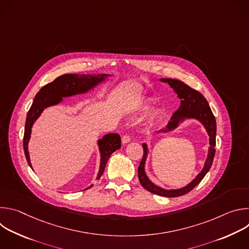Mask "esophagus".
<instances>
[{
	"instance_id": "34e87169",
	"label": "esophagus",
	"mask_w": 249,
	"mask_h": 249,
	"mask_svg": "<svg viewBox=\"0 0 249 249\" xmlns=\"http://www.w3.org/2000/svg\"><path fill=\"white\" fill-rule=\"evenodd\" d=\"M130 142V137L128 134H125L123 137H122V143L125 145V144H128Z\"/></svg>"
}]
</instances>
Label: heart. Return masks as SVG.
<instances>
[{
    "label": "heart",
    "instance_id": "heart-1",
    "mask_svg": "<svg viewBox=\"0 0 249 249\" xmlns=\"http://www.w3.org/2000/svg\"><path fill=\"white\" fill-rule=\"evenodd\" d=\"M150 107H151V102H150V100H149V99H143V100L141 101V103H140V105H139V111H140V112H145V111H147L148 109H150ZM158 115H159L158 111H153V112H151V113L149 114V116H148V121H149V122H153V121L158 117Z\"/></svg>",
    "mask_w": 249,
    "mask_h": 249
}]
</instances>
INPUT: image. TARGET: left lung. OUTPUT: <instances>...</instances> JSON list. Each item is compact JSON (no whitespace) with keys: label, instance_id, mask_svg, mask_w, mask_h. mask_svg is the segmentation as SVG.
I'll list each match as a JSON object with an SVG mask.
<instances>
[{"label":"left lung","instance_id":"obj_1","mask_svg":"<svg viewBox=\"0 0 249 249\" xmlns=\"http://www.w3.org/2000/svg\"><path fill=\"white\" fill-rule=\"evenodd\" d=\"M160 82L167 84L173 91L177 94L180 99V106L171 116L169 122L165 125L164 128L159 130L158 134H166L174 131L178 128L180 124H182L186 120H197L200 122L205 128L208 136H209V148L206 160L204 162V166L202 170L195 176V178L189 182L187 185L177 188V189H165L163 187L159 186L154 183L146 173V161L149 156V148L148 144L143 143L144 156L142 159L140 165L138 167V176L139 180L146 190L151 193L163 196V197H179L182 196L189 191H191L196 185H198L204 176L210 170L213 160H214L216 153V133H217V124L214 114H213L207 99L196 89H191L183 82L173 79H160Z\"/></svg>","mask_w":249,"mask_h":249}]
</instances>
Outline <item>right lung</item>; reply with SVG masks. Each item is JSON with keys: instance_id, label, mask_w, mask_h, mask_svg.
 Here are the masks:
<instances>
[{"instance_id": "add662e5", "label": "right lung", "mask_w": 249, "mask_h": 249, "mask_svg": "<svg viewBox=\"0 0 249 249\" xmlns=\"http://www.w3.org/2000/svg\"><path fill=\"white\" fill-rule=\"evenodd\" d=\"M111 76L112 75L110 74H66L57 78L52 83L47 84L39 90V92L36 93L33 99L31 107L26 115L23 135L24 155L31 169L33 168L30 162L28 152V143L31 137V129L34 122L40 117L44 109L50 107V106L63 103L65 101L64 97H71L78 94H86L90 92L98 86L107 82ZM97 146L100 155V164L96 180L100 178V176L104 172L105 165L107 163L110 156L121 148V138L118 134L115 133L106 134L101 139L97 140ZM90 187H92V184L86 189Z\"/></svg>"}]
</instances>
